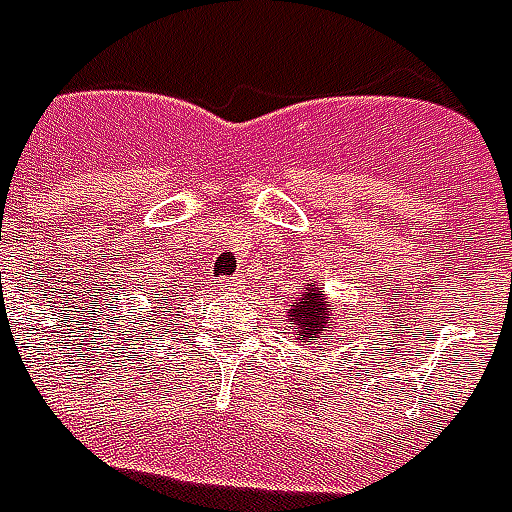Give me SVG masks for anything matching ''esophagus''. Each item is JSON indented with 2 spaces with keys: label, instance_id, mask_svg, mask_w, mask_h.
Segmentation results:
<instances>
[{
  "label": "esophagus",
  "instance_id": "obj_1",
  "mask_svg": "<svg viewBox=\"0 0 512 512\" xmlns=\"http://www.w3.org/2000/svg\"><path fill=\"white\" fill-rule=\"evenodd\" d=\"M239 281H242V278H239V275H237V278H231V281H228V284H226V289H228V292H231V289H237V286H239Z\"/></svg>",
  "mask_w": 512,
  "mask_h": 512
}]
</instances>
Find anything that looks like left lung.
Masks as SVG:
<instances>
[{
	"mask_svg": "<svg viewBox=\"0 0 512 512\" xmlns=\"http://www.w3.org/2000/svg\"><path fill=\"white\" fill-rule=\"evenodd\" d=\"M336 322H339V317L331 311L328 297L322 295L320 286L306 284V289L300 292L295 306L286 308L284 325L289 331H295L297 339L311 342V339H320L322 331H325L328 325H336Z\"/></svg>",
	"mask_w": 512,
	"mask_h": 512,
	"instance_id": "obj_1",
	"label": "left lung"
}]
</instances>
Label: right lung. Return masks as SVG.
<instances>
[{
  "instance_id": "add662e5",
  "label": "right lung",
  "mask_w": 512,
  "mask_h": 512,
  "mask_svg": "<svg viewBox=\"0 0 512 512\" xmlns=\"http://www.w3.org/2000/svg\"><path fill=\"white\" fill-rule=\"evenodd\" d=\"M162 292H168V286H162ZM137 322H140V320H137ZM132 331H134V328H132Z\"/></svg>"
}]
</instances>
